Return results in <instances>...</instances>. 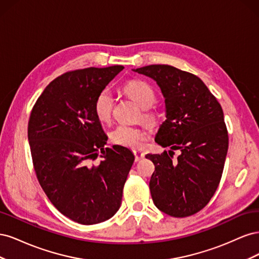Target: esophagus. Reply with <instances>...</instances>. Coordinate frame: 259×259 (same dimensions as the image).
Masks as SVG:
<instances>
[{
    "instance_id": "1",
    "label": "esophagus",
    "mask_w": 259,
    "mask_h": 259,
    "mask_svg": "<svg viewBox=\"0 0 259 259\" xmlns=\"http://www.w3.org/2000/svg\"><path fill=\"white\" fill-rule=\"evenodd\" d=\"M134 155H135V161L136 162H139L140 160L144 159V156H145V154L143 152H140V151H134Z\"/></svg>"
}]
</instances>
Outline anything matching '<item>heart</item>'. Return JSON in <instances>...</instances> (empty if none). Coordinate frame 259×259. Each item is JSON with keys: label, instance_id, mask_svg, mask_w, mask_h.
Returning <instances> with one entry per match:
<instances>
[{"label": "heart", "instance_id": "obj_1", "mask_svg": "<svg viewBox=\"0 0 259 259\" xmlns=\"http://www.w3.org/2000/svg\"><path fill=\"white\" fill-rule=\"evenodd\" d=\"M123 93L134 103L143 109L142 116L148 122H154L156 114L151 107L156 100L155 92L152 86L143 80H131L123 86ZM114 108V98L112 94L104 90L94 100V112L100 122H109L111 120ZM112 143L130 149H140L145 146L149 139V133L140 127L119 125L110 134Z\"/></svg>", "mask_w": 259, "mask_h": 259}]
</instances>
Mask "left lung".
Returning <instances> with one entry per match:
<instances>
[{
    "label": "left lung",
    "instance_id": "1",
    "mask_svg": "<svg viewBox=\"0 0 259 259\" xmlns=\"http://www.w3.org/2000/svg\"><path fill=\"white\" fill-rule=\"evenodd\" d=\"M135 72L152 77L165 98L166 120L155 143L169 154H147L155 169L149 187L155 206L171 217H187L206 206L221 182L229 138L221 104L200 77L168 65ZM173 150L182 152L173 160Z\"/></svg>",
    "mask_w": 259,
    "mask_h": 259
}]
</instances>
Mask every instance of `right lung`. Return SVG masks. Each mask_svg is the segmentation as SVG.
Listing matches in <instances>:
<instances>
[{
	"label": "right lung",
	"instance_id": "1",
	"mask_svg": "<svg viewBox=\"0 0 259 259\" xmlns=\"http://www.w3.org/2000/svg\"><path fill=\"white\" fill-rule=\"evenodd\" d=\"M123 66L68 71L37 98L28 123L36 178L62 215L82 225L103 223L120 208L135 156L130 149L105 148L107 135L94 100ZM103 158L92 164L99 153Z\"/></svg>",
	"mask_w": 259,
	"mask_h": 259
}]
</instances>
